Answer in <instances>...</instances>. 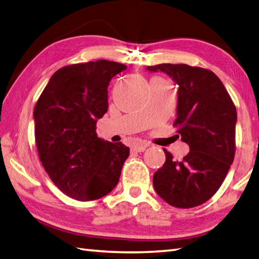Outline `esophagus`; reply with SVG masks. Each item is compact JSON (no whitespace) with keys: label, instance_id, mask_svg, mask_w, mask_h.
Listing matches in <instances>:
<instances>
[{"label":"esophagus","instance_id":"obj_1","mask_svg":"<svg viewBox=\"0 0 259 259\" xmlns=\"http://www.w3.org/2000/svg\"><path fill=\"white\" fill-rule=\"evenodd\" d=\"M149 146V144H147V143H140V144H136L134 145L133 147H132V151L133 152H144L145 149Z\"/></svg>","mask_w":259,"mask_h":259}]
</instances>
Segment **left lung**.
Segmentation results:
<instances>
[{
    "label": "left lung",
    "mask_w": 259,
    "mask_h": 259,
    "mask_svg": "<svg viewBox=\"0 0 259 259\" xmlns=\"http://www.w3.org/2000/svg\"><path fill=\"white\" fill-rule=\"evenodd\" d=\"M163 72L178 86L175 126L189 153L182 160L164 149L166 160L153 176L160 198L180 208L203 204L225 180L235 156L237 112L225 86L214 73L186 64L147 66Z\"/></svg>",
    "instance_id": "8db88e82"
}]
</instances>
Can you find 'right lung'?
<instances>
[{
  "label": "right lung",
  "mask_w": 259,
  "mask_h": 259,
  "mask_svg": "<svg viewBox=\"0 0 259 259\" xmlns=\"http://www.w3.org/2000/svg\"><path fill=\"white\" fill-rule=\"evenodd\" d=\"M126 70L117 62L100 60L57 70L34 108L39 159L61 191L88 202L105 196L117 185L130 155L122 143L96 134V122L107 112V86Z\"/></svg>",
  "instance_id": "add662e5"
}]
</instances>
